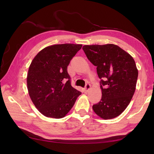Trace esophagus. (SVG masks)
I'll return each mask as SVG.
<instances>
[{
	"instance_id": "obj_1",
	"label": "esophagus",
	"mask_w": 154,
	"mask_h": 154,
	"mask_svg": "<svg viewBox=\"0 0 154 154\" xmlns=\"http://www.w3.org/2000/svg\"><path fill=\"white\" fill-rule=\"evenodd\" d=\"M90 89H91V85L89 84V83H87L86 85H85V89H84L85 92V93L88 92V91H89Z\"/></svg>"
}]
</instances>
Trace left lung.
I'll list each match as a JSON object with an SVG mask.
<instances>
[{"mask_svg": "<svg viewBox=\"0 0 154 154\" xmlns=\"http://www.w3.org/2000/svg\"><path fill=\"white\" fill-rule=\"evenodd\" d=\"M87 57L97 67L102 97L93 109L101 119H112L126 109L134 94L138 71L135 61L116 45H85Z\"/></svg>", "mask_w": 154, "mask_h": 154, "instance_id": "8db88e82", "label": "left lung"}]
</instances>
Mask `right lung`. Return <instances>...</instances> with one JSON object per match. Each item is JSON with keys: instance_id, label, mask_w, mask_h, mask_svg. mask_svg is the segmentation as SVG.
Returning a JSON list of instances; mask_svg holds the SVG:
<instances>
[{"instance_id": "right-lung-1", "label": "right lung", "mask_w": 154, "mask_h": 154, "mask_svg": "<svg viewBox=\"0 0 154 154\" xmlns=\"http://www.w3.org/2000/svg\"><path fill=\"white\" fill-rule=\"evenodd\" d=\"M82 45L55 44L42 50L29 67L28 94L43 115L61 119L69 112L81 93L71 85L67 66Z\"/></svg>"}]
</instances>
